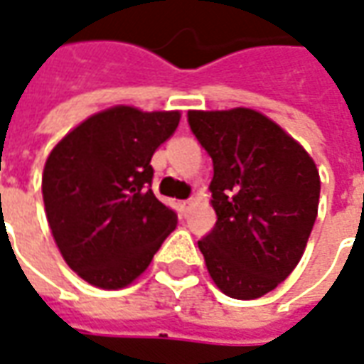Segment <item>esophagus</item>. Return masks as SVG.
Wrapping results in <instances>:
<instances>
[{
  "mask_svg": "<svg viewBox=\"0 0 364 364\" xmlns=\"http://www.w3.org/2000/svg\"><path fill=\"white\" fill-rule=\"evenodd\" d=\"M192 208H194V200H184V202H180V210H182V215H188Z\"/></svg>",
  "mask_w": 364,
  "mask_h": 364,
  "instance_id": "esophagus-1",
  "label": "esophagus"
}]
</instances>
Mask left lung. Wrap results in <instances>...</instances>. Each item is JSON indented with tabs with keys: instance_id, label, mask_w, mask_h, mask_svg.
Returning <instances> with one entry per match:
<instances>
[{
	"instance_id": "1",
	"label": "left lung",
	"mask_w": 364,
	"mask_h": 364,
	"mask_svg": "<svg viewBox=\"0 0 364 364\" xmlns=\"http://www.w3.org/2000/svg\"><path fill=\"white\" fill-rule=\"evenodd\" d=\"M188 121L213 161L218 221L198 241L208 272L229 298H260L290 277L306 251L318 218V166L257 109H190Z\"/></svg>"
}]
</instances>
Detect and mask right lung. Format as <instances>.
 I'll use <instances>...</instances> for the list:
<instances>
[{
  "label": "right lung",
  "mask_w": 364,
  "mask_h": 364,
  "mask_svg": "<svg viewBox=\"0 0 364 364\" xmlns=\"http://www.w3.org/2000/svg\"><path fill=\"white\" fill-rule=\"evenodd\" d=\"M180 112L113 105L72 129L43 170L46 221L80 278L119 290L141 277L176 213L151 190L154 151L176 131Z\"/></svg>",
  "instance_id": "right-lung-1"
}]
</instances>
